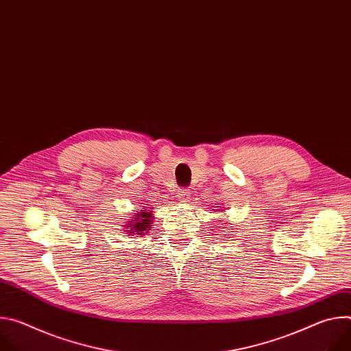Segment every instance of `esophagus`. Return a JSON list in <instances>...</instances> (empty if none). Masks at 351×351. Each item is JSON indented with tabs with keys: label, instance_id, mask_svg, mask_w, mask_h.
Here are the masks:
<instances>
[{
	"label": "esophagus",
	"instance_id": "esophagus-1",
	"mask_svg": "<svg viewBox=\"0 0 351 351\" xmlns=\"http://www.w3.org/2000/svg\"><path fill=\"white\" fill-rule=\"evenodd\" d=\"M176 197L179 198L180 203H186L187 198L190 197V191L187 189H179L176 193Z\"/></svg>",
	"mask_w": 351,
	"mask_h": 351
}]
</instances>
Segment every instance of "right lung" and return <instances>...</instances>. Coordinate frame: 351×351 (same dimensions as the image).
Instances as JSON below:
<instances>
[{"label": "right lung", "mask_w": 351, "mask_h": 351, "mask_svg": "<svg viewBox=\"0 0 351 351\" xmlns=\"http://www.w3.org/2000/svg\"><path fill=\"white\" fill-rule=\"evenodd\" d=\"M154 211H149L147 208L138 210L136 213L134 217H132V219H129L125 225V232H128L130 236H143L145 233L149 232L154 222V217H153Z\"/></svg>", "instance_id": "obj_1"}]
</instances>
